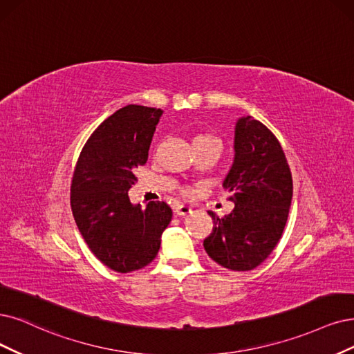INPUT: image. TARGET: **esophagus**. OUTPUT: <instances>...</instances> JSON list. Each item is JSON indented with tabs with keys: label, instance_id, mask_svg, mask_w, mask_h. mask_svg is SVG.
<instances>
[{
	"label": "esophagus",
	"instance_id": "34e87169",
	"mask_svg": "<svg viewBox=\"0 0 354 354\" xmlns=\"http://www.w3.org/2000/svg\"><path fill=\"white\" fill-rule=\"evenodd\" d=\"M192 213V208L187 204H178L175 205V214L176 216H188Z\"/></svg>",
	"mask_w": 354,
	"mask_h": 354
}]
</instances>
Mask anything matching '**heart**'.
I'll return each instance as SVG.
<instances>
[{"label": "heart", "mask_w": 354, "mask_h": 354, "mask_svg": "<svg viewBox=\"0 0 354 354\" xmlns=\"http://www.w3.org/2000/svg\"><path fill=\"white\" fill-rule=\"evenodd\" d=\"M207 138H216V137H213V136H197L194 138V142L195 141H200V140H207ZM188 192V191H187Z\"/></svg>", "instance_id": "b5f03b06"}]
</instances>
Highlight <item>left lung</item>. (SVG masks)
<instances>
[{"mask_svg": "<svg viewBox=\"0 0 354 354\" xmlns=\"http://www.w3.org/2000/svg\"><path fill=\"white\" fill-rule=\"evenodd\" d=\"M234 157L223 180L233 212L214 220L205 252L221 267L250 271L279 243L293 197L289 165L279 140L250 115L234 124Z\"/></svg>", "mask_w": 354, "mask_h": 354, "instance_id": "8db88e82", "label": "left lung"}]
</instances>
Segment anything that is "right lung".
Instances as JSON below:
<instances>
[{
  "mask_svg": "<svg viewBox=\"0 0 354 354\" xmlns=\"http://www.w3.org/2000/svg\"><path fill=\"white\" fill-rule=\"evenodd\" d=\"M162 109L127 104L87 140L74 170L71 208L90 251L118 272L149 266L172 220L166 203L129 201L138 166L146 165Z\"/></svg>",
  "mask_w": 354,
  "mask_h": 354,
  "instance_id": "obj_1",
  "label": "right lung"
}]
</instances>
